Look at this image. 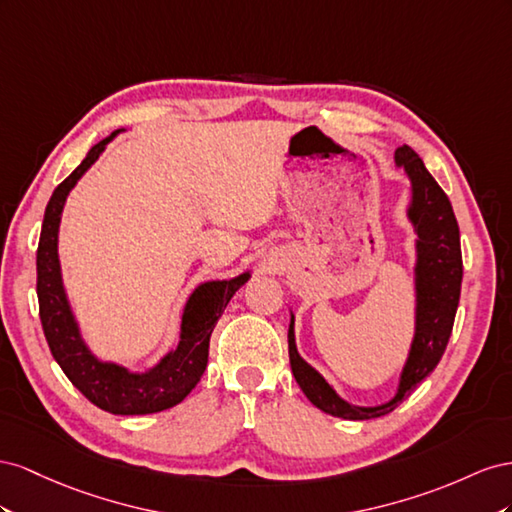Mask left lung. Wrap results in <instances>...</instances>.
Returning a JSON list of instances; mask_svg holds the SVG:
<instances>
[{
  "mask_svg": "<svg viewBox=\"0 0 512 512\" xmlns=\"http://www.w3.org/2000/svg\"><path fill=\"white\" fill-rule=\"evenodd\" d=\"M394 160L412 180V206L407 210V216L414 223L418 236L416 334L394 399L377 407H358L343 401L326 379L300 358L294 339V317H291L287 332L291 373H294L306 399L319 407L321 412L345 420H369L386 416L410 397L422 379L442 360L461 296L463 259L459 225L455 212H452L450 199L410 145L397 148Z\"/></svg>",
  "mask_w": 512,
  "mask_h": 512,
  "instance_id": "1",
  "label": "left lung"
}]
</instances>
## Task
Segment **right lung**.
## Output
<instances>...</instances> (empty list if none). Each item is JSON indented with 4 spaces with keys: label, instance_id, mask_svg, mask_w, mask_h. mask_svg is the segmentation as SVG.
<instances>
[{
    "label": "right lung",
    "instance_id": "1",
    "mask_svg": "<svg viewBox=\"0 0 512 512\" xmlns=\"http://www.w3.org/2000/svg\"><path fill=\"white\" fill-rule=\"evenodd\" d=\"M118 135L96 143L83 163L55 188L42 221L36 251V291L42 330L53 358L60 364L72 386L96 407L118 416L154 414L184 401L208 367L210 337L218 317L223 315L231 296L248 281L251 274H240L231 281H210L199 285L188 298L182 315V334L178 347L160 360L148 373H130L113 362H100L83 343L77 321L72 317L62 285L60 257H57V231L70 188L90 169L105 145Z\"/></svg>",
    "mask_w": 512,
    "mask_h": 512
}]
</instances>
